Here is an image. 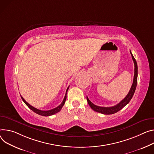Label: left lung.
<instances>
[{
    "instance_id": "obj_1",
    "label": "left lung",
    "mask_w": 154,
    "mask_h": 154,
    "mask_svg": "<svg viewBox=\"0 0 154 154\" xmlns=\"http://www.w3.org/2000/svg\"><path fill=\"white\" fill-rule=\"evenodd\" d=\"M130 53L131 55V57L133 59V61L134 62V78H133V84L132 86L130 88V90L129 91L128 94L126 96L125 98L122 100L119 104L117 105L112 106V107H101V106H97L93 103H92L89 99L88 98V97L87 96V102L89 104V106L91 107V108L97 112H100L103 114H106V115H109V114H113L116 112H117L118 111L121 110L122 108H123L126 105L128 104L131 98L133 97V96L134 93L136 85H137V63L136 61V60L134 59L133 54L131 53L130 51Z\"/></svg>"
}]
</instances>
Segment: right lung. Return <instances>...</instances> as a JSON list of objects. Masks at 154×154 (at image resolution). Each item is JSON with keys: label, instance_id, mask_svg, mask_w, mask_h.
Masks as SVG:
<instances>
[{"label": "right lung", "instance_id": "obj_1", "mask_svg": "<svg viewBox=\"0 0 154 154\" xmlns=\"http://www.w3.org/2000/svg\"><path fill=\"white\" fill-rule=\"evenodd\" d=\"M69 88V86L67 87V90H66L65 96H64V100H63V102L61 103V104L60 106H58V107H55V108H54V109H53L49 110H39V109H36V108L34 107L33 106H31L28 103H27L21 96V97L22 100H23V102L26 104V106H27V107H28L30 109H31L33 112H34L35 113H36V114H38V115H40V116L47 117V116H52V115H53V114H57V112H60V111L61 110V109H62V107H63V106H64V103H65V101H66V97H67L66 95H67V91H68Z\"/></svg>", "mask_w": 154, "mask_h": 154}]
</instances>
